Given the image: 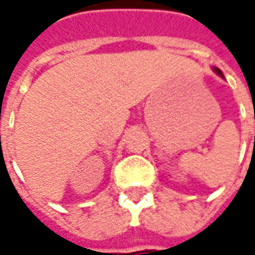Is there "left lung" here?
<instances>
[{
    "mask_svg": "<svg viewBox=\"0 0 255 255\" xmlns=\"http://www.w3.org/2000/svg\"><path fill=\"white\" fill-rule=\"evenodd\" d=\"M213 71L216 73H217V75H219V76H221V78H224V75H223V72H221V71H220L219 68H216V67H213Z\"/></svg>",
    "mask_w": 255,
    "mask_h": 255,
    "instance_id": "1",
    "label": "left lung"
}]
</instances>
